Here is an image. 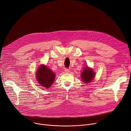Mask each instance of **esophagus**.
Segmentation results:
<instances>
[{
    "instance_id": "34e87169",
    "label": "esophagus",
    "mask_w": 131,
    "mask_h": 131,
    "mask_svg": "<svg viewBox=\"0 0 131 131\" xmlns=\"http://www.w3.org/2000/svg\"><path fill=\"white\" fill-rule=\"evenodd\" d=\"M64 71H65V72L66 73H69V72H70V70H69V69H68V68H65Z\"/></svg>"
}]
</instances>
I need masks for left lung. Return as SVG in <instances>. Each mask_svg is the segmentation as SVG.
Returning <instances> with one entry per match:
<instances>
[{"label": "left lung", "instance_id": "obj_1", "mask_svg": "<svg viewBox=\"0 0 131 131\" xmlns=\"http://www.w3.org/2000/svg\"><path fill=\"white\" fill-rule=\"evenodd\" d=\"M95 75V74L93 69L88 66H86L84 68L81 74L82 80L84 83H89L92 81Z\"/></svg>", "mask_w": 131, "mask_h": 131}]
</instances>
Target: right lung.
Instances as JSON below:
<instances>
[{
	"label": "right lung",
	"instance_id": "obj_1",
	"mask_svg": "<svg viewBox=\"0 0 131 131\" xmlns=\"http://www.w3.org/2000/svg\"><path fill=\"white\" fill-rule=\"evenodd\" d=\"M37 82L43 88L49 89L55 81V74L46 65H41L36 74Z\"/></svg>",
	"mask_w": 131,
	"mask_h": 131
}]
</instances>
